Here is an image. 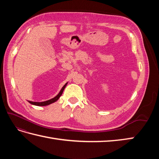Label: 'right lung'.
Returning a JSON list of instances; mask_svg holds the SVG:
<instances>
[{
	"instance_id": "right-lung-1",
	"label": "right lung",
	"mask_w": 159,
	"mask_h": 159,
	"mask_svg": "<svg viewBox=\"0 0 159 159\" xmlns=\"http://www.w3.org/2000/svg\"><path fill=\"white\" fill-rule=\"evenodd\" d=\"M67 84V83H66L65 85H64V86L62 87L61 89L60 90L59 93L58 94H57V95L55 97H54L53 98H52V99L48 100H46V101H43V102H33V101H29V100H28V102H29L30 104H33V105H35V106H42V107H43V106L49 105V104H52V103H53V102H56L57 100H59L60 96L62 95V93H63V92L64 89H65V87H66Z\"/></svg>"
}]
</instances>
